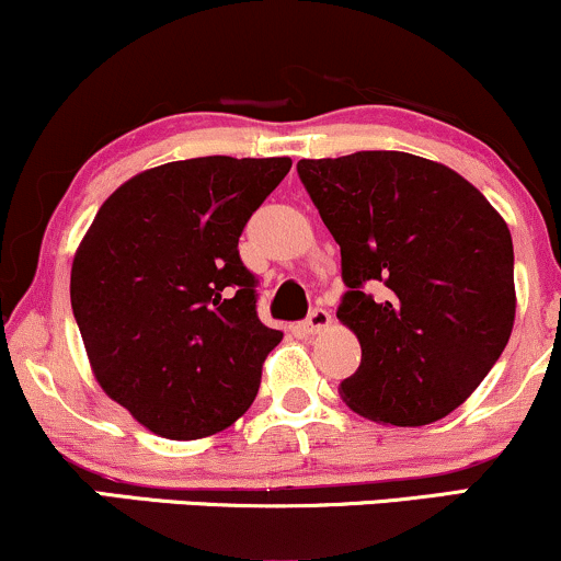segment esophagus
Masks as SVG:
<instances>
[{"label": "esophagus", "mask_w": 561, "mask_h": 561, "mask_svg": "<svg viewBox=\"0 0 561 561\" xmlns=\"http://www.w3.org/2000/svg\"><path fill=\"white\" fill-rule=\"evenodd\" d=\"M330 324H332V313L324 311V308H313V311L308 313V319L302 321V330H306L308 334H319V332H324Z\"/></svg>", "instance_id": "34e87169"}]
</instances>
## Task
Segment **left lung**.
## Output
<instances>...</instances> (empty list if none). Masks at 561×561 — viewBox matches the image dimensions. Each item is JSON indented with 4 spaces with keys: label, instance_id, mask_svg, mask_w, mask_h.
<instances>
[{
    "label": "left lung",
    "instance_id": "left-lung-1",
    "mask_svg": "<svg viewBox=\"0 0 561 561\" xmlns=\"http://www.w3.org/2000/svg\"><path fill=\"white\" fill-rule=\"evenodd\" d=\"M300 182L340 244V324L362 366L347 409L396 427L433 424L478 390L517 311L512 234L465 176L396 150L300 160ZM364 286H377L371 299Z\"/></svg>",
    "mask_w": 561,
    "mask_h": 561
}]
</instances>
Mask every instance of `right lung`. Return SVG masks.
Returning <instances> with one entry per match:
<instances>
[{
	"mask_svg": "<svg viewBox=\"0 0 561 561\" xmlns=\"http://www.w3.org/2000/svg\"><path fill=\"white\" fill-rule=\"evenodd\" d=\"M289 158L208 156L147 169L96 210L70 266V306L107 398L169 440L234 424L282 343L255 313L240 234Z\"/></svg>",
	"mask_w": 561,
	"mask_h": 561,
	"instance_id": "add662e5",
	"label": "right lung"
}]
</instances>
